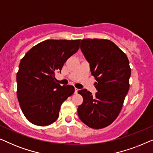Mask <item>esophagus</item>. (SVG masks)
Segmentation results:
<instances>
[{
  "mask_svg": "<svg viewBox=\"0 0 153 153\" xmlns=\"http://www.w3.org/2000/svg\"><path fill=\"white\" fill-rule=\"evenodd\" d=\"M78 91H79V89L76 88H75V91H74V93H78Z\"/></svg>",
  "mask_w": 153,
  "mask_h": 153,
  "instance_id": "34e87169",
  "label": "esophagus"
}]
</instances>
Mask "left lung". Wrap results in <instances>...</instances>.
Here are the masks:
<instances>
[{"instance_id":"1","label":"left lung","mask_w":153,"mask_h":153,"mask_svg":"<svg viewBox=\"0 0 153 153\" xmlns=\"http://www.w3.org/2000/svg\"><path fill=\"white\" fill-rule=\"evenodd\" d=\"M81 49L90 63L97 92L93 96L86 89L78 91L83 99L78 116L91 128L102 129L111 124L122 109L129 88V60L109 39H83Z\"/></svg>"}]
</instances>
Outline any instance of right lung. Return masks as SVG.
I'll list each match as a JSON object with an SVG mask.
<instances>
[{"label":"right lung","mask_w":153,"mask_h":153,"mask_svg":"<svg viewBox=\"0 0 153 153\" xmlns=\"http://www.w3.org/2000/svg\"><path fill=\"white\" fill-rule=\"evenodd\" d=\"M81 39H47L37 44L21 60L16 74L17 97L27 120L47 126L57 120L62 102L74 87L56 83V72L79 49Z\"/></svg>","instance_id":"right-lung-1"}]
</instances>
